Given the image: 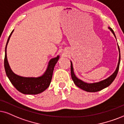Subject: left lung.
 Wrapping results in <instances>:
<instances>
[{
  "label": "left lung",
  "mask_w": 124,
  "mask_h": 124,
  "mask_svg": "<svg viewBox=\"0 0 124 124\" xmlns=\"http://www.w3.org/2000/svg\"><path fill=\"white\" fill-rule=\"evenodd\" d=\"M109 29L112 31V32L113 34L114 37L116 38L115 34H114V31L113 30L111 29L110 27H109ZM118 48L119 53H120V55H119V59H118V65H117V67L115 71L113 73L112 75L108 77L106 79H104V80H102L101 81H100L98 82H95V83H86L84 81H82L81 79H78V78L76 76V75L74 74V70H73V64H72V62H71V78L74 81V83L75 85L78 86L79 88L82 89L86 92H98V91H100L102 89H104L108 86H109L110 85L112 84V83L113 82L116 77L117 73H118V70H119V66H120V48H119V46L118 45Z\"/></svg>",
  "instance_id": "1"
}]
</instances>
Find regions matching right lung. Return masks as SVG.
I'll list each match as a JSON object with an SVG mask.
<instances>
[{"label": "right lung", "instance_id": "right-lung-1", "mask_svg": "<svg viewBox=\"0 0 124 124\" xmlns=\"http://www.w3.org/2000/svg\"><path fill=\"white\" fill-rule=\"evenodd\" d=\"M14 30L8 38L5 48L4 68L7 76L14 87L20 93L24 94H37L45 91L49 86L52 79L53 73L55 64L57 63L59 56L50 59L47 68L45 73L39 77H24L15 74L11 69L7 58V46Z\"/></svg>", "mask_w": 124, "mask_h": 124}]
</instances>
